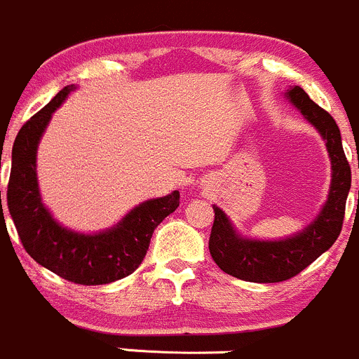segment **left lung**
<instances>
[{"label":"left lung","mask_w":359,"mask_h":359,"mask_svg":"<svg viewBox=\"0 0 359 359\" xmlns=\"http://www.w3.org/2000/svg\"><path fill=\"white\" fill-rule=\"evenodd\" d=\"M286 97L325 140L332 161V184L328 198L314 222L293 237L281 241L246 239L237 233L225 212L218 205H212L215 223L209 237V253L223 272L243 281L281 283L295 278L333 246L342 230L351 188V168L344 154L339 126L299 85L290 88Z\"/></svg>","instance_id":"1"}]
</instances>
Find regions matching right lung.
I'll list each match as a JSON object with an SVG mask.
<instances>
[{
    "instance_id": "obj_1",
    "label": "right lung",
    "mask_w": 359,
    "mask_h": 359,
    "mask_svg": "<svg viewBox=\"0 0 359 359\" xmlns=\"http://www.w3.org/2000/svg\"><path fill=\"white\" fill-rule=\"evenodd\" d=\"M74 88V85L64 87L20 127L12 150L6 202L20 243L33 260L76 285H108L140 267L154 230L180 205V191L141 202L122 222L104 232L80 233L59 225L41 202L36 151L52 113Z\"/></svg>"
}]
</instances>
